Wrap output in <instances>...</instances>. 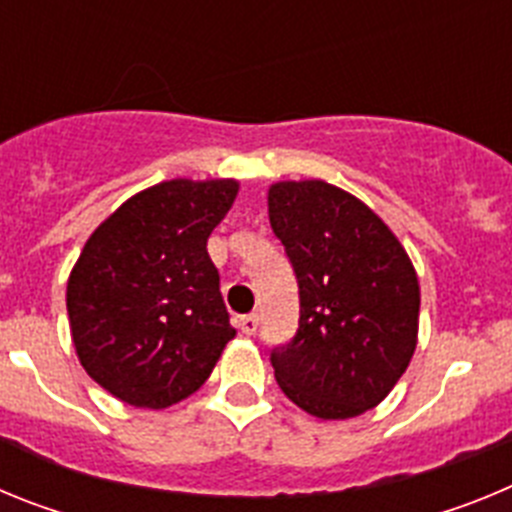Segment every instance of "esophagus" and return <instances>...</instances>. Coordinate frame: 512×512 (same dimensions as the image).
<instances>
[{"instance_id":"esophagus-1","label":"esophagus","mask_w":512,"mask_h":512,"mask_svg":"<svg viewBox=\"0 0 512 512\" xmlns=\"http://www.w3.org/2000/svg\"><path fill=\"white\" fill-rule=\"evenodd\" d=\"M238 328H241L243 336H253L256 328H259V318H256V315H241V318H238Z\"/></svg>"}]
</instances>
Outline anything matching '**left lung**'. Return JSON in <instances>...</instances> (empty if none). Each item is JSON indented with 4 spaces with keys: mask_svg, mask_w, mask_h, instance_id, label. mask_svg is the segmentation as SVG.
Here are the masks:
<instances>
[{
    "mask_svg": "<svg viewBox=\"0 0 512 512\" xmlns=\"http://www.w3.org/2000/svg\"><path fill=\"white\" fill-rule=\"evenodd\" d=\"M266 202L300 284L295 341L271 354L277 384L320 420L377 408L418 346L408 251L372 207L323 179L274 182Z\"/></svg>",
    "mask_w": 512,
    "mask_h": 512,
    "instance_id": "1",
    "label": "left lung"
}]
</instances>
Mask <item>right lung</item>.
Here are the masks:
<instances>
[{"instance_id":"obj_1","label":"right lung","mask_w":512,"mask_h":512,"mask_svg":"<svg viewBox=\"0 0 512 512\" xmlns=\"http://www.w3.org/2000/svg\"><path fill=\"white\" fill-rule=\"evenodd\" d=\"M235 179H169L94 228L66 284L84 372L125 405L164 410L200 390L235 328L207 238L238 197Z\"/></svg>"}]
</instances>
